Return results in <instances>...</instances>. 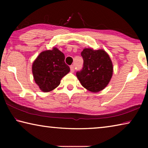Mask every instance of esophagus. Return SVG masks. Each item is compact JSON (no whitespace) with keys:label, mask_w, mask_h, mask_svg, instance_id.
I'll return each instance as SVG.
<instances>
[{"label":"esophagus","mask_w":148,"mask_h":148,"mask_svg":"<svg viewBox=\"0 0 148 148\" xmlns=\"http://www.w3.org/2000/svg\"><path fill=\"white\" fill-rule=\"evenodd\" d=\"M70 68H71V71L72 72H73L74 71V65H71V66H70Z\"/></svg>","instance_id":"1"}]
</instances>
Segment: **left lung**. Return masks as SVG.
<instances>
[{"mask_svg": "<svg viewBox=\"0 0 148 148\" xmlns=\"http://www.w3.org/2000/svg\"><path fill=\"white\" fill-rule=\"evenodd\" d=\"M81 56L83 68L76 72V76L82 86L94 92L104 89L113 74V65L108 55L103 49L85 48Z\"/></svg>", "mask_w": 148, "mask_h": 148, "instance_id": "1", "label": "left lung"}]
</instances>
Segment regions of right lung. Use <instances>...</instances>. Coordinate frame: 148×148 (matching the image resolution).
I'll return each instance as SVG.
<instances>
[{
  "label": "right lung",
  "mask_w": 148,
  "mask_h": 148,
  "mask_svg": "<svg viewBox=\"0 0 148 148\" xmlns=\"http://www.w3.org/2000/svg\"><path fill=\"white\" fill-rule=\"evenodd\" d=\"M64 55L54 47L42 51L32 64L34 81L42 91L48 92L59 86L62 77L70 72Z\"/></svg>",
  "instance_id": "add662e5"
}]
</instances>
